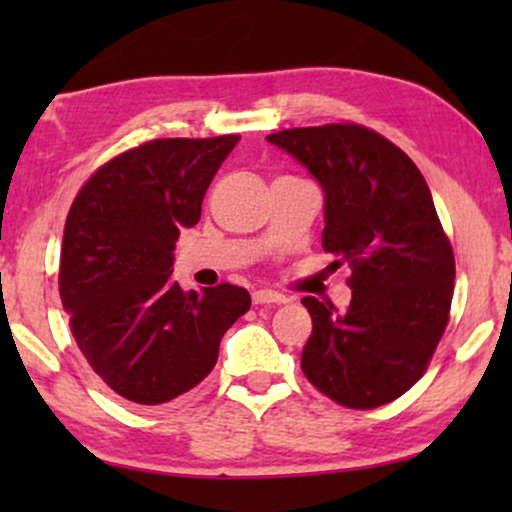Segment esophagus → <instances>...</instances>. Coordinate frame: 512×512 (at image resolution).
Listing matches in <instances>:
<instances>
[{"label": "esophagus", "instance_id": "34e87169", "mask_svg": "<svg viewBox=\"0 0 512 512\" xmlns=\"http://www.w3.org/2000/svg\"><path fill=\"white\" fill-rule=\"evenodd\" d=\"M286 298L284 293H279V291H272V289H258V291H254V303L256 305H265V303H286Z\"/></svg>", "mask_w": 512, "mask_h": 512}]
</instances>
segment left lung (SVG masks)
Instances as JSON below:
<instances>
[{"mask_svg":"<svg viewBox=\"0 0 512 512\" xmlns=\"http://www.w3.org/2000/svg\"><path fill=\"white\" fill-rule=\"evenodd\" d=\"M324 188L321 244L352 270V303L303 298L312 335L300 368L321 394L354 410L380 408L424 375L443 338L454 254L417 165L354 123L265 137Z\"/></svg>","mask_w":512,"mask_h":512,"instance_id":"left-lung-1","label":"left lung"}]
</instances>
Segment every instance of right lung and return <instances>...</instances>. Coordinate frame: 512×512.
<instances>
[{
	"label": "right lung",
	"mask_w": 512,
	"mask_h": 512,
	"mask_svg": "<svg viewBox=\"0 0 512 512\" xmlns=\"http://www.w3.org/2000/svg\"><path fill=\"white\" fill-rule=\"evenodd\" d=\"M237 135L153 139L102 165L67 214L60 298L90 368L125 401L160 405L212 373L223 333L251 307L249 291H184L172 279L179 230Z\"/></svg>",
	"instance_id": "add662e5"
}]
</instances>
